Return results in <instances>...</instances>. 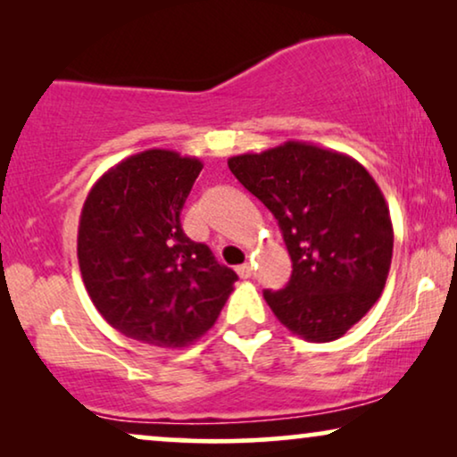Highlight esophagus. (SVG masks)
<instances>
[{
    "label": "esophagus",
    "mask_w": 457,
    "mask_h": 457,
    "mask_svg": "<svg viewBox=\"0 0 457 457\" xmlns=\"http://www.w3.org/2000/svg\"><path fill=\"white\" fill-rule=\"evenodd\" d=\"M237 274H239L241 278H249L253 274V268H252V264H241V266H237Z\"/></svg>",
    "instance_id": "34e87169"
}]
</instances>
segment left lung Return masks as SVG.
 <instances>
[{
  "mask_svg": "<svg viewBox=\"0 0 457 457\" xmlns=\"http://www.w3.org/2000/svg\"><path fill=\"white\" fill-rule=\"evenodd\" d=\"M230 172L272 212L293 272L264 291L274 316L312 343L339 339L377 303L389 277L393 224L370 172L305 141L228 158Z\"/></svg>",
  "mask_w": 457,
  "mask_h": 457,
  "instance_id": "left-lung-1",
  "label": "left lung"
}]
</instances>
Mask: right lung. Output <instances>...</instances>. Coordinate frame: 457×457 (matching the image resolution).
Returning a JSON list of instances; mask_svg holds the SVG:
<instances>
[{
  "instance_id": "1",
  "label": "right lung",
  "mask_w": 457,
  "mask_h": 457,
  "mask_svg": "<svg viewBox=\"0 0 457 457\" xmlns=\"http://www.w3.org/2000/svg\"><path fill=\"white\" fill-rule=\"evenodd\" d=\"M202 160L147 149L97 179L79 220L85 289L104 320L155 347L191 345L214 327L237 274L180 227Z\"/></svg>"
}]
</instances>
